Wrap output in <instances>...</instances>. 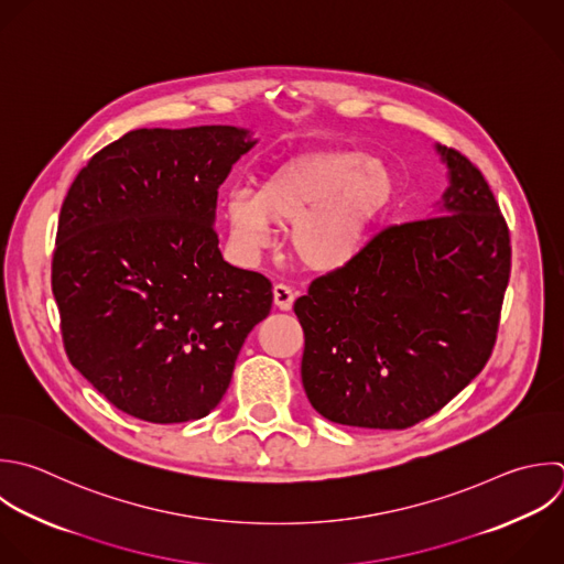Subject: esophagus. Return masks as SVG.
I'll return each mask as SVG.
<instances>
[{
	"label": "esophagus",
	"mask_w": 564,
	"mask_h": 564,
	"mask_svg": "<svg viewBox=\"0 0 564 564\" xmlns=\"http://www.w3.org/2000/svg\"><path fill=\"white\" fill-rule=\"evenodd\" d=\"M273 302H275V306H278L280 311H291V306H293V302H295L293 289L286 286V284H275V286H273Z\"/></svg>",
	"instance_id": "34e87169"
}]
</instances>
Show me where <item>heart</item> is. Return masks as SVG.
Segmentation results:
<instances>
[{
	"label": "heart",
	"mask_w": 564,
	"mask_h": 564,
	"mask_svg": "<svg viewBox=\"0 0 564 564\" xmlns=\"http://www.w3.org/2000/svg\"><path fill=\"white\" fill-rule=\"evenodd\" d=\"M394 196V176L359 152L300 156L271 172L258 192L236 189L225 216L234 245L256 256L271 245L273 225H293L295 256L313 271L348 264Z\"/></svg>",
	"instance_id": "b5f03b06"
}]
</instances>
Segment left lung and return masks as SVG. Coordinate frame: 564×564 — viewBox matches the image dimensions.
<instances>
[{
  "mask_svg": "<svg viewBox=\"0 0 564 564\" xmlns=\"http://www.w3.org/2000/svg\"><path fill=\"white\" fill-rule=\"evenodd\" d=\"M449 187L430 218L372 236L295 300L302 383L333 423L405 430L487 364L511 271L509 229L480 170L436 145Z\"/></svg>",
  "mask_w": 564,
  "mask_h": 564,
  "instance_id": "1",
  "label": "left lung"
}]
</instances>
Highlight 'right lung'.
<instances>
[{
    "label": "right lung",
    "mask_w": 564,
    "mask_h": 564,
    "mask_svg": "<svg viewBox=\"0 0 564 564\" xmlns=\"http://www.w3.org/2000/svg\"><path fill=\"white\" fill-rule=\"evenodd\" d=\"M253 145L234 126L132 130L68 189L53 256L64 348L130 416H207L271 311V282L225 262L214 229L218 187Z\"/></svg>",
    "instance_id": "right-lung-1"
}]
</instances>
